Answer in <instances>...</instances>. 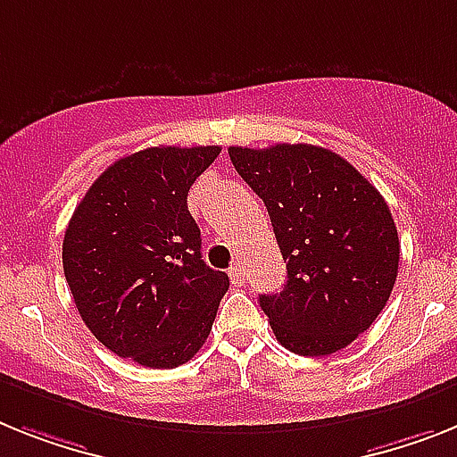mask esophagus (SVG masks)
<instances>
[{
    "label": "esophagus",
    "instance_id": "esophagus-1",
    "mask_svg": "<svg viewBox=\"0 0 457 457\" xmlns=\"http://www.w3.org/2000/svg\"><path fill=\"white\" fill-rule=\"evenodd\" d=\"M228 274H229V278H232V283H235V286H244V283L248 281L246 267H244L239 260H235V262H232V267L228 270Z\"/></svg>",
    "mask_w": 457,
    "mask_h": 457
}]
</instances>
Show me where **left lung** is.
I'll use <instances>...</instances> for the list:
<instances>
[{
  "label": "left lung",
  "mask_w": 457,
  "mask_h": 457,
  "mask_svg": "<svg viewBox=\"0 0 457 457\" xmlns=\"http://www.w3.org/2000/svg\"><path fill=\"white\" fill-rule=\"evenodd\" d=\"M229 160L270 211L287 262L281 293L260 295L276 339L312 358L346 348L377 320L397 278L400 239L386 199L320 145H229Z\"/></svg>",
  "instance_id": "1"
}]
</instances>
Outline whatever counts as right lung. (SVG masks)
Here are the masks:
<instances>
[{
  "label": "right lung",
  "mask_w": 457,
  "mask_h": 457,
  "mask_svg": "<svg viewBox=\"0 0 457 457\" xmlns=\"http://www.w3.org/2000/svg\"><path fill=\"white\" fill-rule=\"evenodd\" d=\"M218 145L120 157L76 206L62 264L83 323L109 351L171 370L206 341L229 278L202 260L187 193Z\"/></svg>",
  "instance_id": "right-lung-1"
}]
</instances>
